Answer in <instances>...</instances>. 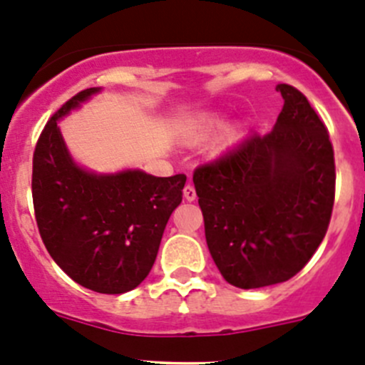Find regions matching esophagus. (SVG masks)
<instances>
[{
	"mask_svg": "<svg viewBox=\"0 0 365 365\" xmlns=\"http://www.w3.org/2000/svg\"><path fill=\"white\" fill-rule=\"evenodd\" d=\"M183 197H185L187 201H194L196 200V189H194L190 183H187L185 187H183Z\"/></svg>",
	"mask_w": 365,
	"mask_h": 365,
	"instance_id": "1",
	"label": "esophagus"
}]
</instances>
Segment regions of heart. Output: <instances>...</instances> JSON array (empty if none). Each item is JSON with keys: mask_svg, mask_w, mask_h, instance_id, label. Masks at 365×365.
Here are the masks:
<instances>
[{"mask_svg": "<svg viewBox=\"0 0 365 365\" xmlns=\"http://www.w3.org/2000/svg\"><path fill=\"white\" fill-rule=\"evenodd\" d=\"M224 120L222 118L215 116V114H203V116L196 118L190 121L185 127V138L190 143H200L203 139L212 135L213 132L219 130L222 127Z\"/></svg>", "mask_w": 365, "mask_h": 365, "instance_id": "1", "label": "heart"}]
</instances>
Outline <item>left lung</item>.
<instances>
[{"mask_svg":"<svg viewBox=\"0 0 365 365\" xmlns=\"http://www.w3.org/2000/svg\"><path fill=\"white\" fill-rule=\"evenodd\" d=\"M275 90L284 106L274 128L192 176L210 254L222 277L242 289L297 275L325 238L336 196L325 123L297 88Z\"/></svg>","mask_w":365,"mask_h":365,"instance_id":"8db88e82","label":"left lung"}]
</instances>
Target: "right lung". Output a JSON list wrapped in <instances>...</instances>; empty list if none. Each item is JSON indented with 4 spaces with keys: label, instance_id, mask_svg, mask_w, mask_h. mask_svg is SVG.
Wrapping results in <instances>:
<instances>
[{
    "label": "right lung",
    "instance_id": "obj_1",
    "mask_svg": "<svg viewBox=\"0 0 365 365\" xmlns=\"http://www.w3.org/2000/svg\"><path fill=\"white\" fill-rule=\"evenodd\" d=\"M97 91H79L43 127L33 153V208L58 267L91 292L120 295L152 270L165 224L182 203L187 176L159 178L139 169L95 175L79 168L58 121Z\"/></svg>",
    "mask_w": 365,
    "mask_h": 365
}]
</instances>
